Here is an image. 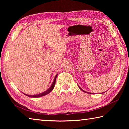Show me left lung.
Here are the masks:
<instances>
[{
	"label": "left lung",
	"instance_id": "1",
	"mask_svg": "<svg viewBox=\"0 0 129 129\" xmlns=\"http://www.w3.org/2000/svg\"><path fill=\"white\" fill-rule=\"evenodd\" d=\"M79 88H80V90H82V91H84V92H85V91H84V90H82V89H81L80 88V87H79Z\"/></svg>",
	"mask_w": 129,
	"mask_h": 129
}]
</instances>
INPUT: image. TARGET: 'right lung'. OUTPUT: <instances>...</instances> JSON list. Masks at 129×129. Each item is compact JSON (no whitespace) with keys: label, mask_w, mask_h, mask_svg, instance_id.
<instances>
[{"label":"right lung","mask_w":129,"mask_h":129,"mask_svg":"<svg viewBox=\"0 0 129 129\" xmlns=\"http://www.w3.org/2000/svg\"><path fill=\"white\" fill-rule=\"evenodd\" d=\"M57 75H56L55 76V77L54 80V81H53V84H52L51 86L50 87V88H49V89H48L47 90H46V91H44V92H42V93H41V94H38V95H27V94H24V93H23V94H24V95H25L26 96H27L33 97V98L41 97V96H44V95H46L48 94L50 92L52 91V90H53V89H54V86H55V84L56 79V77H57Z\"/></svg>","instance_id":"add662e5"}]
</instances>
